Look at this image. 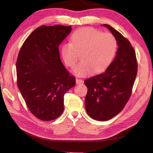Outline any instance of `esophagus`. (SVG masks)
<instances>
[{"label":"esophagus","mask_w":153,"mask_h":153,"mask_svg":"<svg viewBox=\"0 0 153 153\" xmlns=\"http://www.w3.org/2000/svg\"><path fill=\"white\" fill-rule=\"evenodd\" d=\"M76 84H82V83L83 82V80L82 79H78V78H76Z\"/></svg>","instance_id":"1"}]
</instances>
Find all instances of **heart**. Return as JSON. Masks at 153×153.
Segmentation results:
<instances>
[{
  "mask_svg": "<svg viewBox=\"0 0 153 153\" xmlns=\"http://www.w3.org/2000/svg\"><path fill=\"white\" fill-rule=\"evenodd\" d=\"M117 47V40L113 34L85 27L73 33L71 42L63 44L61 55L67 65L73 68L80 54L81 62L74 69L73 73L84 76L108 66L115 55Z\"/></svg>",
  "mask_w": 153,
  "mask_h": 153,
  "instance_id": "b5f03b06",
  "label": "heart"
}]
</instances>
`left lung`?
I'll list each match as a JSON object with an SVG mask.
<instances>
[{"mask_svg": "<svg viewBox=\"0 0 153 153\" xmlns=\"http://www.w3.org/2000/svg\"><path fill=\"white\" fill-rule=\"evenodd\" d=\"M115 36L118 48L105 72L84 81L88 88L86 111L97 121H107L120 113L130 97L138 70L136 53L129 41L109 25L103 24Z\"/></svg>", "mask_w": 153, "mask_h": 153, "instance_id": "8db88e82", "label": "left lung"}]
</instances>
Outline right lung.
<instances>
[{
  "label": "right lung",
  "mask_w": 153,
  "mask_h": 153,
  "mask_svg": "<svg viewBox=\"0 0 153 153\" xmlns=\"http://www.w3.org/2000/svg\"><path fill=\"white\" fill-rule=\"evenodd\" d=\"M71 31L70 25L36 28L18 55L17 86L31 113L40 120H54L63 113L64 95L76 84L59 51V46Z\"/></svg>",
  "instance_id": "obj_1"
}]
</instances>
